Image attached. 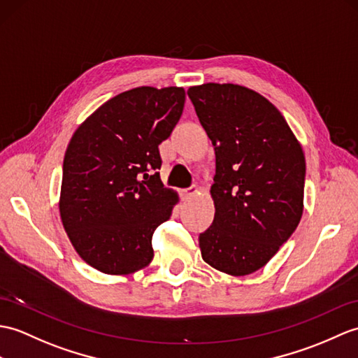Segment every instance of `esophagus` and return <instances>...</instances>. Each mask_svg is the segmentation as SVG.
I'll return each instance as SVG.
<instances>
[{
  "label": "esophagus",
  "mask_w": 358,
  "mask_h": 358,
  "mask_svg": "<svg viewBox=\"0 0 358 358\" xmlns=\"http://www.w3.org/2000/svg\"><path fill=\"white\" fill-rule=\"evenodd\" d=\"M196 190H198V186H196V185H192L190 187L182 190V195H185V196H192V195L196 192Z\"/></svg>",
  "instance_id": "esophagus-1"
}]
</instances>
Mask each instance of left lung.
I'll return each mask as SVG.
<instances>
[{"label":"left lung","instance_id":"8db88e82","mask_svg":"<svg viewBox=\"0 0 358 358\" xmlns=\"http://www.w3.org/2000/svg\"><path fill=\"white\" fill-rule=\"evenodd\" d=\"M187 96L217 157L215 218L199 234L201 256L245 276L278 253L302 218L303 151L284 115L253 90L204 84Z\"/></svg>","mask_w":358,"mask_h":358}]
</instances>
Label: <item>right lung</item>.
Instances as JSON below:
<instances>
[{
  "mask_svg": "<svg viewBox=\"0 0 358 358\" xmlns=\"http://www.w3.org/2000/svg\"><path fill=\"white\" fill-rule=\"evenodd\" d=\"M182 88L138 87L105 102L74 132L62 166L61 218L74 250L106 274L152 261V235L177 194L160 180L159 145L178 123Z\"/></svg>",
  "mask_w": 358,
  "mask_h": 358,
  "instance_id": "right-lung-1",
  "label": "right lung"
}]
</instances>
